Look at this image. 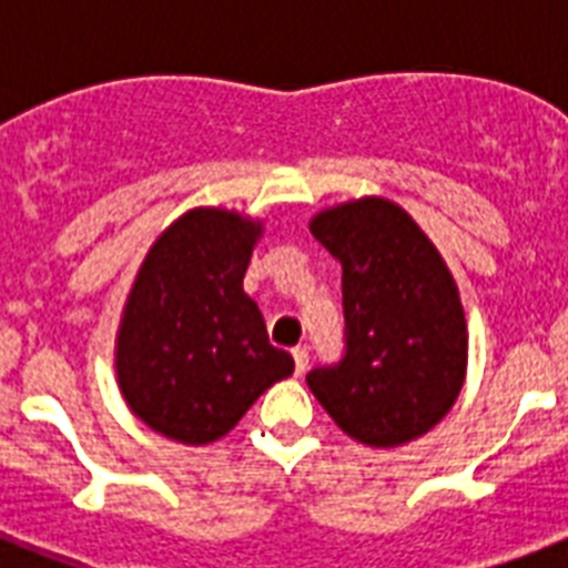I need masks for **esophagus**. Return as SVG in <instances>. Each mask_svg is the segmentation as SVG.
<instances>
[{
  "mask_svg": "<svg viewBox=\"0 0 568 568\" xmlns=\"http://www.w3.org/2000/svg\"><path fill=\"white\" fill-rule=\"evenodd\" d=\"M292 356H294V374L301 377V374L306 372V368H310V351H306V347L301 345V347H294Z\"/></svg>",
  "mask_w": 568,
  "mask_h": 568,
  "instance_id": "1",
  "label": "esophagus"
}]
</instances>
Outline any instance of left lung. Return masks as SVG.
<instances>
[{
  "mask_svg": "<svg viewBox=\"0 0 568 568\" xmlns=\"http://www.w3.org/2000/svg\"><path fill=\"white\" fill-rule=\"evenodd\" d=\"M342 262L345 354L306 374L312 395L356 442L395 448L457 400L468 359L457 285L400 205L365 196L312 221Z\"/></svg>",
  "mask_w": 568,
  "mask_h": 568,
  "instance_id": "left-lung-1",
  "label": "left lung"
}]
</instances>
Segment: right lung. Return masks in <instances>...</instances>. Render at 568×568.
<instances>
[{"label": "right lung", "mask_w": 568, "mask_h": 568, "mask_svg": "<svg viewBox=\"0 0 568 568\" xmlns=\"http://www.w3.org/2000/svg\"><path fill=\"white\" fill-rule=\"evenodd\" d=\"M262 226L194 209L146 253L118 336V377L132 413L182 445L226 436L265 388L294 372L244 294Z\"/></svg>", "instance_id": "obj_1"}]
</instances>
